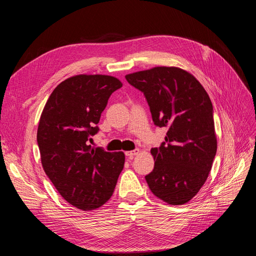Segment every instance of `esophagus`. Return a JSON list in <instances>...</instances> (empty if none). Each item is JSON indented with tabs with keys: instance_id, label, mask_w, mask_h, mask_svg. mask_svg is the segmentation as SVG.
Masks as SVG:
<instances>
[{
	"instance_id": "obj_1",
	"label": "esophagus",
	"mask_w": 256,
	"mask_h": 256,
	"mask_svg": "<svg viewBox=\"0 0 256 256\" xmlns=\"http://www.w3.org/2000/svg\"><path fill=\"white\" fill-rule=\"evenodd\" d=\"M138 152H140V150H130V152H126L125 154L128 157V158H132L134 156H136V154H138Z\"/></svg>"
}]
</instances>
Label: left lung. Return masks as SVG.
Segmentation results:
<instances>
[{
	"mask_svg": "<svg viewBox=\"0 0 256 256\" xmlns=\"http://www.w3.org/2000/svg\"><path fill=\"white\" fill-rule=\"evenodd\" d=\"M125 78L144 94L154 125L168 128L166 141L150 150L154 166L145 176L150 189L168 204L189 202L205 184L216 152L210 98L178 67H154Z\"/></svg>",
	"mask_w": 256,
	"mask_h": 256,
	"instance_id": "1",
	"label": "left lung"
}]
</instances>
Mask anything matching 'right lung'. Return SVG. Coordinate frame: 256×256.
Wrapping results in <instances>:
<instances>
[{"instance_id": "add662e5", "label": "right lung", "mask_w": 256, "mask_h": 256, "mask_svg": "<svg viewBox=\"0 0 256 256\" xmlns=\"http://www.w3.org/2000/svg\"><path fill=\"white\" fill-rule=\"evenodd\" d=\"M122 86L111 76H74L54 88L40 116L37 143L42 168L64 200L82 210L109 200L125 164L122 152L90 145L108 100Z\"/></svg>"}]
</instances>
